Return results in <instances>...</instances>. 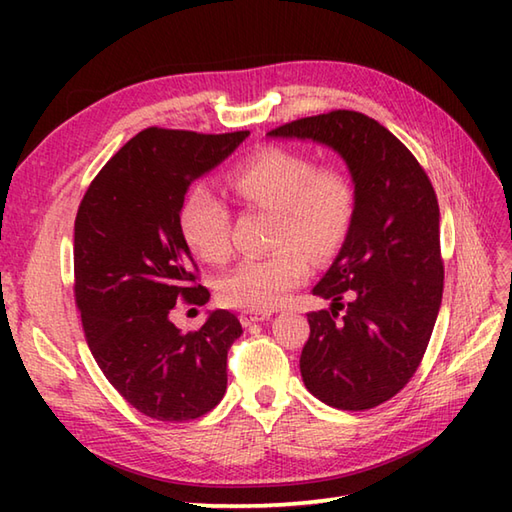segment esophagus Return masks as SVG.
<instances>
[{
	"instance_id": "obj_1",
	"label": "esophagus",
	"mask_w": 512,
	"mask_h": 512,
	"mask_svg": "<svg viewBox=\"0 0 512 512\" xmlns=\"http://www.w3.org/2000/svg\"><path fill=\"white\" fill-rule=\"evenodd\" d=\"M270 317H273V312H270V310H244L242 314H239V321H242L248 328V325L268 321Z\"/></svg>"
}]
</instances>
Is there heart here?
Listing matches in <instances>:
<instances>
[{
	"mask_svg": "<svg viewBox=\"0 0 512 512\" xmlns=\"http://www.w3.org/2000/svg\"><path fill=\"white\" fill-rule=\"evenodd\" d=\"M237 198L275 213L270 255L244 259L217 284L231 308L270 310L284 303L310 273V258L323 259L341 246L356 209V187L339 167H317L301 151L266 147L239 165L231 178ZM231 215L206 184L193 187L180 209V231L195 255L220 264L231 255Z\"/></svg>",
	"mask_w": 512,
	"mask_h": 512,
	"instance_id": "heart-1",
	"label": "heart"
}]
</instances>
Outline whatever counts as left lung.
<instances>
[{
  "label": "left lung",
  "instance_id": "1",
  "mask_svg": "<svg viewBox=\"0 0 512 512\" xmlns=\"http://www.w3.org/2000/svg\"><path fill=\"white\" fill-rule=\"evenodd\" d=\"M268 138L332 149L356 187L339 255L312 295L301 378L336 409L363 411L396 396L416 374L442 303L440 209L427 173L374 118L336 110L288 123Z\"/></svg>",
  "mask_w": 512,
  "mask_h": 512
}]
</instances>
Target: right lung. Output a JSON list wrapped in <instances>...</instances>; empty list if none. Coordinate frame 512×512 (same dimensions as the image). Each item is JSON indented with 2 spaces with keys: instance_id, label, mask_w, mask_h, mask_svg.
I'll list each match as a JSON object with an SVG mask.
<instances>
[{
  "instance_id": "add662e5",
  "label": "right lung",
  "mask_w": 512,
  "mask_h": 512,
  "mask_svg": "<svg viewBox=\"0 0 512 512\" xmlns=\"http://www.w3.org/2000/svg\"><path fill=\"white\" fill-rule=\"evenodd\" d=\"M248 134L149 127L101 169L76 213L74 295L85 339L112 387L154 420L200 418L226 391V354L242 323L215 310L200 330L182 332L171 310L178 299H211L193 286L182 202Z\"/></svg>"
}]
</instances>
